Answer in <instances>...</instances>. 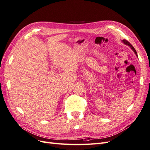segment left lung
Wrapping results in <instances>:
<instances>
[{
    "label": "left lung",
    "mask_w": 150,
    "mask_h": 150,
    "mask_svg": "<svg viewBox=\"0 0 150 150\" xmlns=\"http://www.w3.org/2000/svg\"><path fill=\"white\" fill-rule=\"evenodd\" d=\"M121 41L122 42H123L125 44H126V45H127V46H129V47L131 49H132L133 50V52H134V54H136V56H137V57H138V54H137V51H136V50H135V49L133 47V46H132V45H131L128 41V40H125V39H123V40H121Z\"/></svg>",
    "instance_id": "8db88e82"
}]
</instances>
